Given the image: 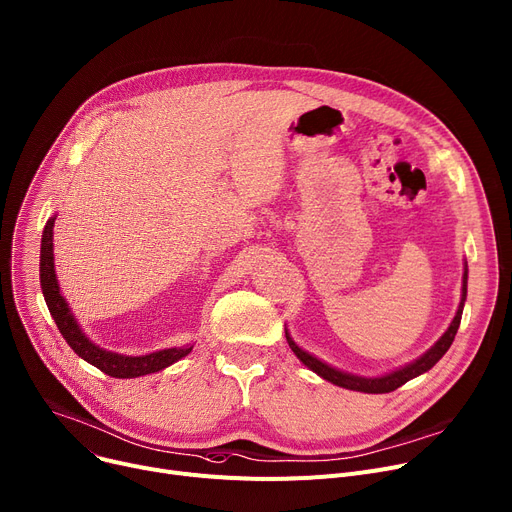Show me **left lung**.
<instances>
[{
    "label": "left lung",
    "instance_id": "8db88e82",
    "mask_svg": "<svg viewBox=\"0 0 512 512\" xmlns=\"http://www.w3.org/2000/svg\"><path fill=\"white\" fill-rule=\"evenodd\" d=\"M465 296H467V265H465V271H463V298H461L457 315H455L451 327L447 329V333L442 335V337L438 339V342H436L422 358H418L416 362L407 364V366H403V368H399V370H395V372H391V374H385V377H379V379L354 377V374H348V372H342V370H335V368L327 366L325 362L317 360L315 356H311V354H306L304 350H300V348L292 342V337L288 335V331H286V339H288V344H290L292 352L300 358V362L309 366L313 372H317L319 377H323L325 381H329V383H333V385H337V387L350 389V391H362V393H391V391L399 389L401 385H405L407 381H412L414 377H418V374L430 370L442 356L447 354V350L451 348L453 339H455V335H457L459 323H461Z\"/></svg>",
    "mask_w": 512,
    "mask_h": 512
}]
</instances>
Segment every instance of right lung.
Listing matches in <instances>:
<instances>
[{
	"label": "right lung",
	"mask_w": 512,
	"mask_h": 512,
	"mask_svg": "<svg viewBox=\"0 0 512 512\" xmlns=\"http://www.w3.org/2000/svg\"><path fill=\"white\" fill-rule=\"evenodd\" d=\"M53 222L55 218H51L45 224L43 238H41V288L59 333L80 358H84L98 370L109 374V377L135 379V377H144V374H150V372H158L173 362L181 360L193 350V346H187V348L160 350L148 356H121V354H113L94 346L80 331L74 315L70 313V309H67L63 296L59 294V286L55 280V265H53Z\"/></svg>",
	"instance_id": "1"
}]
</instances>
